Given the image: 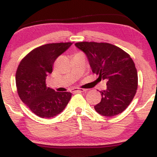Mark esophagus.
<instances>
[{
    "instance_id": "1",
    "label": "esophagus",
    "mask_w": 157,
    "mask_h": 157,
    "mask_svg": "<svg viewBox=\"0 0 157 157\" xmlns=\"http://www.w3.org/2000/svg\"><path fill=\"white\" fill-rule=\"evenodd\" d=\"M86 90L85 89H75L72 90V91L71 92L72 93H81V92H84V91H86Z\"/></svg>"
}]
</instances>
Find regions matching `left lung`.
<instances>
[{"label":"left lung","instance_id":"obj_1","mask_svg":"<svg viewBox=\"0 0 157 157\" xmlns=\"http://www.w3.org/2000/svg\"><path fill=\"white\" fill-rule=\"evenodd\" d=\"M75 46L86 54L92 72L107 80V88L100 91V102L94 109L105 117L125 111L136 94L138 76L130 55L108 43L79 42Z\"/></svg>","mask_w":157,"mask_h":157}]
</instances>
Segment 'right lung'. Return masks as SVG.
<instances>
[{
  "label": "right lung",
  "mask_w": 157,
  "mask_h": 157,
  "mask_svg": "<svg viewBox=\"0 0 157 157\" xmlns=\"http://www.w3.org/2000/svg\"><path fill=\"white\" fill-rule=\"evenodd\" d=\"M71 45L72 43L43 45L30 52L17 67L15 82L20 98L40 117L57 116L71 99V92H57L46 87V79L52 74L56 59Z\"/></svg>",
  "instance_id": "1"
}]
</instances>
